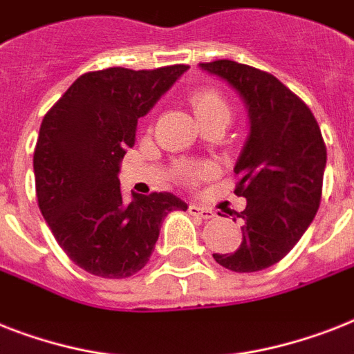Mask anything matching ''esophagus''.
I'll return each instance as SVG.
<instances>
[{"mask_svg": "<svg viewBox=\"0 0 354 354\" xmlns=\"http://www.w3.org/2000/svg\"><path fill=\"white\" fill-rule=\"evenodd\" d=\"M189 213L191 215H196L200 218H213L215 216V211L211 209V207H205V205H200V204H191L189 205Z\"/></svg>", "mask_w": 354, "mask_h": 354, "instance_id": "esophagus-1", "label": "esophagus"}]
</instances>
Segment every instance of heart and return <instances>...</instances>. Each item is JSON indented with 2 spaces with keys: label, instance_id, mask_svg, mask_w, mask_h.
Instances as JSON below:
<instances>
[{
  "label": "heart",
  "instance_id": "b5f03b06",
  "mask_svg": "<svg viewBox=\"0 0 354 354\" xmlns=\"http://www.w3.org/2000/svg\"><path fill=\"white\" fill-rule=\"evenodd\" d=\"M189 104L193 108L194 115L198 121L216 115V113H227L230 115V106H227L226 99L213 88H198L189 95ZM211 167L205 163H180L176 165V176L183 183L194 185L198 183L202 178L209 174Z\"/></svg>",
  "mask_w": 354,
  "mask_h": 354
}]
</instances>
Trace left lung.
Here are the masks:
<instances>
[{
	"instance_id": "left-lung-1",
	"label": "left lung",
	"mask_w": 354,
	"mask_h": 354,
	"mask_svg": "<svg viewBox=\"0 0 354 354\" xmlns=\"http://www.w3.org/2000/svg\"><path fill=\"white\" fill-rule=\"evenodd\" d=\"M200 68L227 80L250 118V138L235 165V194L246 198V209L236 213L242 242L235 252L213 257L233 272H259L279 263L316 216L325 141L310 108L274 75L233 60Z\"/></svg>"
}]
</instances>
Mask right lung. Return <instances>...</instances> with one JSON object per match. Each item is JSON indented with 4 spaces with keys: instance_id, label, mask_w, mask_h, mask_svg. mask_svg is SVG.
<instances>
[{
    "instance_id": "add662e5",
    "label": "right lung",
    "mask_w": 354,
    "mask_h": 354,
    "mask_svg": "<svg viewBox=\"0 0 354 354\" xmlns=\"http://www.w3.org/2000/svg\"><path fill=\"white\" fill-rule=\"evenodd\" d=\"M185 64L108 68L80 75L41 121L35 149L36 198L66 255L106 279L138 274L154 252L167 213L187 209L171 193H121L119 163L136 143L138 119Z\"/></svg>"
}]
</instances>
